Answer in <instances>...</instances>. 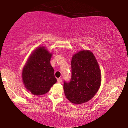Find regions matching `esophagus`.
I'll use <instances>...</instances> for the list:
<instances>
[{"label":"esophagus","mask_w":128,"mask_h":128,"mask_svg":"<svg viewBox=\"0 0 128 128\" xmlns=\"http://www.w3.org/2000/svg\"><path fill=\"white\" fill-rule=\"evenodd\" d=\"M62 82V78H58V83H61Z\"/></svg>","instance_id":"obj_1"}]
</instances>
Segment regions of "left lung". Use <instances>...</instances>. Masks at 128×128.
Masks as SVG:
<instances>
[{"label": "left lung", "mask_w": 128, "mask_h": 128, "mask_svg": "<svg viewBox=\"0 0 128 128\" xmlns=\"http://www.w3.org/2000/svg\"><path fill=\"white\" fill-rule=\"evenodd\" d=\"M72 76L69 82H64L66 97L71 102L80 104L90 100L101 84V70L93 54L81 50L73 56Z\"/></svg>", "instance_id": "left-lung-1"}]
</instances>
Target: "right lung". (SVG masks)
Listing matches in <instances>:
<instances>
[{
  "label": "right lung",
  "instance_id": "obj_1",
  "mask_svg": "<svg viewBox=\"0 0 128 128\" xmlns=\"http://www.w3.org/2000/svg\"><path fill=\"white\" fill-rule=\"evenodd\" d=\"M52 54L45 46L36 48L28 59L22 72L25 87L34 95L46 94L57 82L50 60Z\"/></svg>",
  "mask_w": 128,
  "mask_h": 128
}]
</instances>
